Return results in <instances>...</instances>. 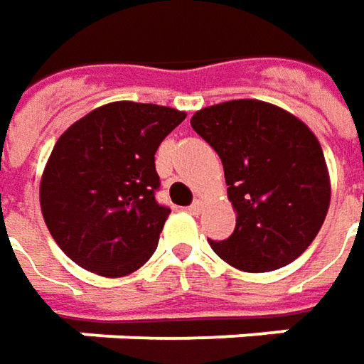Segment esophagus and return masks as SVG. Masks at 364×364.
I'll list each match as a JSON object with an SVG mask.
<instances>
[{"label":"esophagus","mask_w":364,"mask_h":364,"mask_svg":"<svg viewBox=\"0 0 364 364\" xmlns=\"http://www.w3.org/2000/svg\"><path fill=\"white\" fill-rule=\"evenodd\" d=\"M187 211H189L191 215H199V213H201V201H199V199H195L193 203L187 207Z\"/></svg>","instance_id":"obj_1"}]
</instances>
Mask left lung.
I'll use <instances>...</instances> for the list:
<instances>
[{
	"mask_svg": "<svg viewBox=\"0 0 364 364\" xmlns=\"http://www.w3.org/2000/svg\"><path fill=\"white\" fill-rule=\"evenodd\" d=\"M193 131L220 155L235 230L213 252L244 272L294 262L322 228L331 181L318 139L302 120L262 100L201 108Z\"/></svg>",
	"mask_w": 364,
	"mask_h": 364,
	"instance_id": "8db88e82",
	"label": "left lung"
}]
</instances>
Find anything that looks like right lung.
<instances>
[{
	"label": "right lung",
	"mask_w": 364,
	"mask_h": 364,
	"mask_svg": "<svg viewBox=\"0 0 364 364\" xmlns=\"http://www.w3.org/2000/svg\"><path fill=\"white\" fill-rule=\"evenodd\" d=\"M185 120L175 108L112 102L64 132L48 159L40 205L62 252L98 276H127L155 254L171 213L155 153Z\"/></svg>",
	"instance_id": "1"
}]
</instances>
